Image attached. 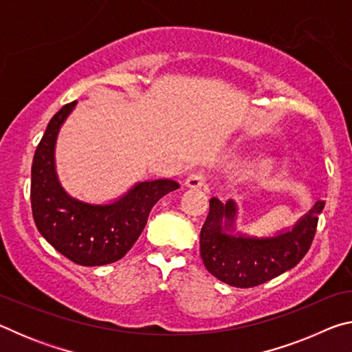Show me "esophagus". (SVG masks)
Instances as JSON below:
<instances>
[{"label":"esophagus","instance_id":"34e87169","mask_svg":"<svg viewBox=\"0 0 352 352\" xmlns=\"http://www.w3.org/2000/svg\"><path fill=\"white\" fill-rule=\"evenodd\" d=\"M184 186L189 188V189L205 188L206 186V177H205L204 172H194V174L188 175L186 180H184Z\"/></svg>","mask_w":352,"mask_h":352}]
</instances>
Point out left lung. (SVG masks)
Segmentation results:
<instances>
[{
    "label": "left lung",
    "mask_w": 352,
    "mask_h": 352,
    "mask_svg": "<svg viewBox=\"0 0 352 352\" xmlns=\"http://www.w3.org/2000/svg\"><path fill=\"white\" fill-rule=\"evenodd\" d=\"M324 201L275 236H250L236 230L239 208L233 200H210V212L200 231V256L206 270L233 287H254L283 275L311 248Z\"/></svg>",
    "instance_id": "1"
}]
</instances>
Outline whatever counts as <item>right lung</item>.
Instances as JSON below:
<instances>
[{"label": "right lung", "mask_w": 352, "mask_h": 352, "mask_svg": "<svg viewBox=\"0 0 352 352\" xmlns=\"http://www.w3.org/2000/svg\"><path fill=\"white\" fill-rule=\"evenodd\" d=\"M77 100L63 105L47 124L34 155L31 205L37 230L65 258L96 267L116 262L138 239L153 205L180 188L169 178L135 183L109 204H88L69 195L56 170V142Z\"/></svg>", "instance_id": "right-lung-1"}]
</instances>
